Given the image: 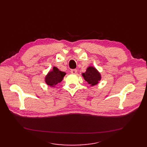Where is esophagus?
Here are the masks:
<instances>
[{
	"label": "esophagus",
	"mask_w": 147,
	"mask_h": 147,
	"mask_svg": "<svg viewBox=\"0 0 147 147\" xmlns=\"http://www.w3.org/2000/svg\"><path fill=\"white\" fill-rule=\"evenodd\" d=\"M77 72H78V70H77L76 69H71V73L72 74H76Z\"/></svg>",
	"instance_id": "34e87169"
}]
</instances>
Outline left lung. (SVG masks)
Wrapping results in <instances>:
<instances>
[{
	"label": "left lung",
	"mask_w": 147,
	"mask_h": 147,
	"mask_svg": "<svg viewBox=\"0 0 147 147\" xmlns=\"http://www.w3.org/2000/svg\"><path fill=\"white\" fill-rule=\"evenodd\" d=\"M84 79L91 86H94L101 80V75L93 67H89L87 68L86 71L82 74Z\"/></svg>",
	"instance_id": "8db88e82"
}]
</instances>
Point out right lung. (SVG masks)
Returning a JSON list of instances; mask_svg holds the SVG:
<instances>
[{
    "label": "right lung",
    "mask_w": 147,
    "mask_h": 147,
    "mask_svg": "<svg viewBox=\"0 0 147 147\" xmlns=\"http://www.w3.org/2000/svg\"><path fill=\"white\" fill-rule=\"evenodd\" d=\"M65 75V72L61 71L57 67H54L53 68V70L50 71L46 76L45 82L48 86L53 87L63 80Z\"/></svg>",
    "instance_id": "right-lung-1"
}]
</instances>
